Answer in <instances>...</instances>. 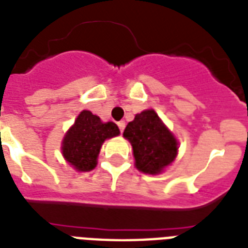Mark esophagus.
Segmentation results:
<instances>
[{
    "instance_id": "obj_1",
    "label": "esophagus",
    "mask_w": 248,
    "mask_h": 248,
    "mask_svg": "<svg viewBox=\"0 0 248 248\" xmlns=\"http://www.w3.org/2000/svg\"><path fill=\"white\" fill-rule=\"evenodd\" d=\"M117 126H118V128H120L121 132H124V126H126V124H124V121H120V122H118V124H117Z\"/></svg>"
}]
</instances>
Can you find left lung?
Wrapping results in <instances>:
<instances>
[{
  "label": "left lung",
  "mask_w": 248,
  "mask_h": 248,
  "mask_svg": "<svg viewBox=\"0 0 248 248\" xmlns=\"http://www.w3.org/2000/svg\"><path fill=\"white\" fill-rule=\"evenodd\" d=\"M124 136L132 145L136 168L144 173H160L177 155V140L153 109L136 114Z\"/></svg>",
  "instance_id": "8db88e82"
}]
</instances>
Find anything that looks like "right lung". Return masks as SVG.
<instances>
[{
  "label": "right lung",
  "mask_w": 248,
  "mask_h": 248,
  "mask_svg": "<svg viewBox=\"0 0 248 248\" xmlns=\"http://www.w3.org/2000/svg\"><path fill=\"white\" fill-rule=\"evenodd\" d=\"M118 134L120 130L116 124H103L90 110H82L63 139L62 154L76 170L88 172L95 168L96 158L104 140Z\"/></svg>",
  "instance_id": "add662e5"
}]
</instances>
